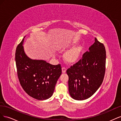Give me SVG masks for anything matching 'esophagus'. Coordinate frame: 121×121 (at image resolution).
Segmentation results:
<instances>
[{"instance_id":"obj_1","label":"esophagus","mask_w":121,"mask_h":121,"mask_svg":"<svg viewBox=\"0 0 121 121\" xmlns=\"http://www.w3.org/2000/svg\"><path fill=\"white\" fill-rule=\"evenodd\" d=\"M65 72H66V69H65L64 67L62 68V73H65Z\"/></svg>"}]
</instances>
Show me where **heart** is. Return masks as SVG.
Wrapping results in <instances>:
<instances>
[{
  "label": "heart",
  "mask_w": 121,
  "mask_h": 121,
  "mask_svg": "<svg viewBox=\"0 0 121 121\" xmlns=\"http://www.w3.org/2000/svg\"><path fill=\"white\" fill-rule=\"evenodd\" d=\"M73 46L72 44H66L58 47V52H61L71 48ZM83 50V47L81 45H78L65 52L63 56L64 60L69 65H74L79 61Z\"/></svg>",
  "instance_id": "1"
}]
</instances>
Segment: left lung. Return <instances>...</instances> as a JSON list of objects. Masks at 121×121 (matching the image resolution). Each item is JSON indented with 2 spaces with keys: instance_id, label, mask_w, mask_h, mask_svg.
Here are the masks:
<instances>
[{
  "instance_id": "left-lung-1",
  "label": "left lung",
  "mask_w": 121,
  "mask_h": 121,
  "mask_svg": "<svg viewBox=\"0 0 121 121\" xmlns=\"http://www.w3.org/2000/svg\"><path fill=\"white\" fill-rule=\"evenodd\" d=\"M105 60V47L95 38L88 52L67 71L69 93L73 99H86L98 89L104 78Z\"/></svg>"
}]
</instances>
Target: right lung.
I'll return each mask as SVG.
<instances>
[{"label":"right lung","instance_id":"1","mask_svg":"<svg viewBox=\"0 0 121 121\" xmlns=\"http://www.w3.org/2000/svg\"><path fill=\"white\" fill-rule=\"evenodd\" d=\"M17 47L15 54L18 78L23 89L37 100H45L53 93L61 74L60 65H52L41 60H33L26 54L24 38Z\"/></svg>","mask_w":121,"mask_h":121}]
</instances>
